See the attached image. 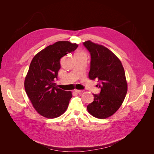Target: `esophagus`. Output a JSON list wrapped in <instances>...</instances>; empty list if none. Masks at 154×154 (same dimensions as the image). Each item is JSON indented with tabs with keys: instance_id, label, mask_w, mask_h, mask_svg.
<instances>
[{
	"instance_id": "1",
	"label": "esophagus",
	"mask_w": 154,
	"mask_h": 154,
	"mask_svg": "<svg viewBox=\"0 0 154 154\" xmlns=\"http://www.w3.org/2000/svg\"><path fill=\"white\" fill-rule=\"evenodd\" d=\"M83 91H84L83 90H75V92H77V93H82Z\"/></svg>"
}]
</instances>
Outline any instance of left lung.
Instances as JSON below:
<instances>
[{
  "instance_id": "8db88e82",
  "label": "left lung",
  "mask_w": 154,
  "mask_h": 154,
  "mask_svg": "<svg viewBox=\"0 0 154 154\" xmlns=\"http://www.w3.org/2000/svg\"><path fill=\"white\" fill-rule=\"evenodd\" d=\"M91 54L88 77L97 80L100 94H93L94 100L87 109L92 116L105 119L113 115L122 105L127 92V83L122 63L104 46L91 41L83 42Z\"/></svg>"
}]
</instances>
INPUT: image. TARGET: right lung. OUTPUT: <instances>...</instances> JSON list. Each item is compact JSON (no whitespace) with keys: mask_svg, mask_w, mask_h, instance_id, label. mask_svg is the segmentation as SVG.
Returning <instances> with one entry per match:
<instances>
[{"mask_svg":"<svg viewBox=\"0 0 154 154\" xmlns=\"http://www.w3.org/2000/svg\"><path fill=\"white\" fill-rule=\"evenodd\" d=\"M78 46L68 41L57 42L40 51L32 60L25 79V90L35 110L44 117H59L67 109L71 92L60 89L54 82L60 69V58L73 52Z\"/></svg>","mask_w":154,"mask_h":154,"instance_id":"obj_1","label":"right lung"}]
</instances>
